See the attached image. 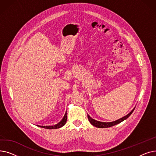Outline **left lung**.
I'll list each match as a JSON object with an SVG mask.
<instances>
[{
    "mask_svg": "<svg viewBox=\"0 0 156 156\" xmlns=\"http://www.w3.org/2000/svg\"><path fill=\"white\" fill-rule=\"evenodd\" d=\"M135 108L132 111H131L129 114H128L126 116L122 117V118H120V119H118L116 121H112V122H101V121H97V120H95V119H92L90 116L88 115V114H87V116H88V119L90 122V123L93 126H95L97 128H109V127H111V126H114V125H118V124L120 123L121 122L123 121L124 120L126 119L131 115V114H132V112H133Z\"/></svg>",
    "mask_w": 156,
    "mask_h": 156,
    "instance_id": "obj_1",
    "label": "left lung"
}]
</instances>
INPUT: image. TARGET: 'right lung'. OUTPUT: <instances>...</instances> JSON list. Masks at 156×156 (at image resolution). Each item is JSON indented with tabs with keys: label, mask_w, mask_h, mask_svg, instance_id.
Masks as SVG:
<instances>
[{
	"label": "right lung",
	"mask_w": 156,
	"mask_h": 156,
	"mask_svg": "<svg viewBox=\"0 0 156 156\" xmlns=\"http://www.w3.org/2000/svg\"><path fill=\"white\" fill-rule=\"evenodd\" d=\"M66 121H67V112H66L62 119L59 122H58L57 125H55L54 126H38L41 128H44L46 129H57L63 126L66 124Z\"/></svg>",
	"instance_id": "right-lung-1"
}]
</instances>
